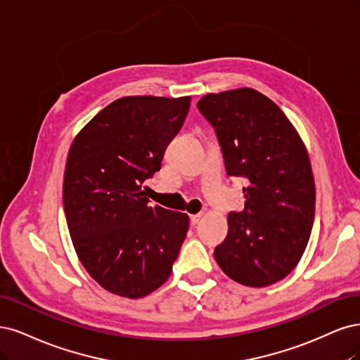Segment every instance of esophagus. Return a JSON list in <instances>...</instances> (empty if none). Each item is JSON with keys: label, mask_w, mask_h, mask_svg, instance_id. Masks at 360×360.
I'll use <instances>...</instances> for the list:
<instances>
[{"label": "esophagus", "mask_w": 360, "mask_h": 360, "mask_svg": "<svg viewBox=\"0 0 360 360\" xmlns=\"http://www.w3.org/2000/svg\"><path fill=\"white\" fill-rule=\"evenodd\" d=\"M200 219H202V214H194V215H191V217H190V221H191V226H195V224H199V223H200Z\"/></svg>", "instance_id": "esophagus-1"}]
</instances>
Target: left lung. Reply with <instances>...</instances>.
Wrapping results in <instances>:
<instances>
[{"instance_id":"8db88e82","label":"left lung","mask_w":360,"mask_h":360,"mask_svg":"<svg viewBox=\"0 0 360 360\" xmlns=\"http://www.w3.org/2000/svg\"><path fill=\"white\" fill-rule=\"evenodd\" d=\"M197 108L217 131L229 175L247 179L245 207L229 214L227 238L214 257L242 285L275 284L296 268L314 221L305 143L284 112L252 88L211 92Z\"/></svg>"}]
</instances>
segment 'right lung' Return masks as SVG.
I'll return each instance as SVG.
<instances>
[{
  "label": "right lung",
  "instance_id": "right-lung-1",
  "mask_svg": "<svg viewBox=\"0 0 360 360\" xmlns=\"http://www.w3.org/2000/svg\"><path fill=\"white\" fill-rule=\"evenodd\" d=\"M191 97L130 96L100 110L68 149L63 202L73 247L108 292L145 297L165 284L187 214L150 206L146 181L178 134Z\"/></svg>",
  "mask_w": 360,
  "mask_h": 360
}]
</instances>
